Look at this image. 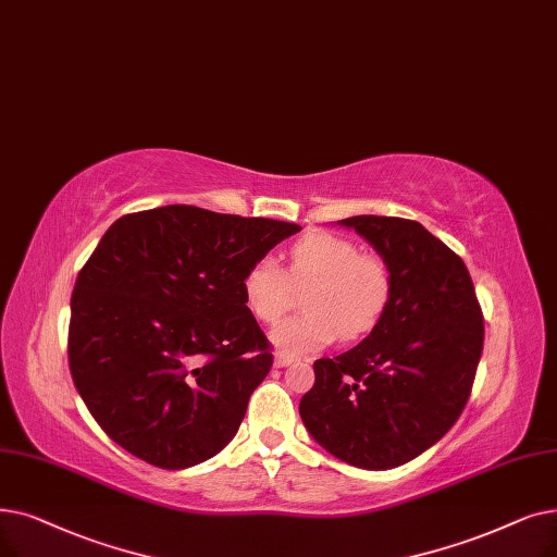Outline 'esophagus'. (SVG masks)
Returning <instances> with one entry per match:
<instances>
[{
  "instance_id": "obj_1",
  "label": "esophagus",
  "mask_w": 557,
  "mask_h": 557,
  "mask_svg": "<svg viewBox=\"0 0 557 557\" xmlns=\"http://www.w3.org/2000/svg\"><path fill=\"white\" fill-rule=\"evenodd\" d=\"M296 359H298V357H296V355H292V352L277 350V352H275V367H277V369H282V367H292Z\"/></svg>"
}]
</instances>
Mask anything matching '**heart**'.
<instances>
[{
	"mask_svg": "<svg viewBox=\"0 0 557 557\" xmlns=\"http://www.w3.org/2000/svg\"><path fill=\"white\" fill-rule=\"evenodd\" d=\"M286 265L259 259L240 280V294L252 317L273 325L305 294V313L275 327L273 342L294 352L325 348L371 334L394 296V273L384 257L361 252L355 240L309 232L284 252Z\"/></svg>",
	"mask_w": 557,
	"mask_h": 557,
	"instance_id": "1",
	"label": "heart"
}]
</instances>
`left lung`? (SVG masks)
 I'll return each mask as SVG.
<instances>
[{"label": "left lung", "mask_w": 557, "mask_h": 557, "mask_svg": "<svg viewBox=\"0 0 557 557\" xmlns=\"http://www.w3.org/2000/svg\"><path fill=\"white\" fill-rule=\"evenodd\" d=\"M342 225L392 265L394 296L364 342L313 361L300 417L334 457L384 471L437 444L462 414L485 323L462 257L421 223L352 215Z\"/></svg>", "instance_id": "1"}]
</instances>
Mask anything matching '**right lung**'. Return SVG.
<instances>
[{
    "label": "right lung",
    "mask_w": 557,
    "mask_h": 557,
    "mask_svg": "<svg viewBox=\"0 0 557 557\" xmlns=\"http://www.w3.org/2000/svg\"><path fill=\"white\" fill-rule=\"evenodd\" d=\"M296 223L168 205L117 219L77 275L67 361L109 437L159 469L223 450L273 367L240 280Z\"/></svg>",
    "instance_id": "1"
}]
</instances>
